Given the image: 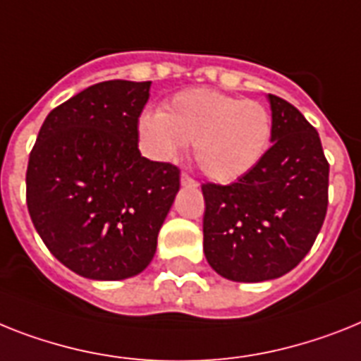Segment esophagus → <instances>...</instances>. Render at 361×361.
<instances>
[{
  "mask_svg": "<svg viewBox=\"0 0 361 361\" xmlns=\"http://www.w3.org/2000/svg\"><path fill=\"white\" fill-rule=\"evenodd\" d=\"M180 184H183V186H197V183H195L188 173H180Z\"/></svg>",
  "mask_w": 361,
  "mask_h": 361,
  "instance_id": "1",
  "label": "esophagus"
}]
</instances>
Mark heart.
Here are the masks:
<instances>
[{
    "mask_svg": "<svg viewBox=\"0 0 361 361\" xmlns=\"http://www.w3.org/2000/svg\"><path fill=\"white\" fill-rule=\"evenodd\" d=\"M145 145L157 159L171 160L193 142V159L208 178L232 183L262 162L271 144V116L258 101L208 88L178 92L164 112L140 121Z\"/></svg>",
    "mask_w": 361,
    "mask_h": 361,
    "instance_id": "heart-1",
    "label": "heart"
}]
</instances>
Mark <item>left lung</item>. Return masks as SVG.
I'll return each instance as SVG.
<instances>
[{
	"label": "left lung",
	"mask_w": 361,
	"mask_h": 361,
	"mask_svg": "<svg viewBox=\"0 0 361 361\" xmlns=\"http://www.w3.org/2000/svg\"><path fill=\"white\" fill-rule=\"evenodd\" d=\"M271 145L236 183L202 184V251L217 275L273 281L314 245L329 207V162L317 130L291 103L267 95Z\"/></svg>",
	"instance_id": "8db88e82"
}]
</instances>
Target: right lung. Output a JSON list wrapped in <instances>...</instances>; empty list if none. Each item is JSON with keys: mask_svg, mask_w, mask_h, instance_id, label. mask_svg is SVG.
Listing matches in <instances>:
<instances>
[{"mask_svg": "<svg viewBox=\"0 0 361 361\" xmlns=\"http://www.w3.org/2000/svg\"><path fill=\"white\" fill-rule=\"evenodd\" d=\"M151 80H105L47 114L27 166V208L56 260L92 281H123L153 260L180 188L173 164L140 154Z\"/></svg>", "mask_w": 361, "mask_h": 361, "instance_id": "add662e5", "label": "right lung"}]
</instances>
